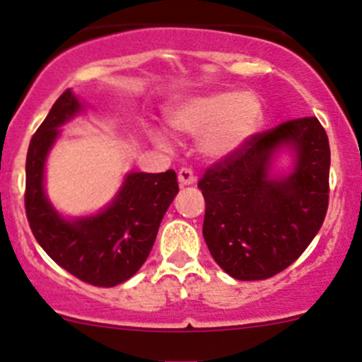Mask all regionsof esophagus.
<instances>
[{
    "label": "esophagus",
    "instance_id": "34e87169",
    "mask_svg": "<svg viewBox=\"0 0 362 362\" xmlns=\"http://www.w3.org/2000/svg\"><path fill=\"white\" fill-rule=\"evenodd\" d=\"M178 182L180 185H192L196 182V175L191 168H180L178 170Z\"/></svg>",
    "mask_w": 362,
    "mask_h": 362
}]
</instances>
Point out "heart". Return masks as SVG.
Listing matches in <instances>:
<instances>
[{
  "instance_id": "obj_1",
  "label": "heart",
  "mask_w": 362,
  "mask_h": 362,
  "mask_svg": "<svg viewBox=\"0 0 362 362\" xmlns=\"http://www.w3.org/2000/svg\"><path fill=\"white\" fill-rule=\"evenodd\" d=\"M262 107L252 93H215L189 98L168 108L171 127L185 134H199V147L211 159L235 154L257 129ZM164 144L163 136H156Z\"/></svg>"
}]
</instances>
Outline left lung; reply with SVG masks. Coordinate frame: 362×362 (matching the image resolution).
I'll return each mask as SVG.
<instances>
[{"label":"left lung","mask_w":362,"mask_h":362,"mask_svg":"<svg viewBox=\"0 0 362 362\" xmlns=\"http://www.w3.org/2000/svg\"><path fill=\"white\" fill-rule=\"evenodd\" d=\"M291 144L296 168L267 177L272 152ZM331 151L317 117L287 120L252 134L242 148L211 164L198 182L204 198L203 236L211 257L238 280H266L312 243L329 204Z\"/></svg>","instance_id":"8db88e82"}]
</instances>
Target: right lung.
I'll list each match as a JSON object with an SVG mask.
<instances>
[{"instance_id":"1","label":"right lung","mask_w":362,"mask_h":362,"mask_svg":"<svg viewBox=\"0 0 362 362\" xmlns=\"http://www.w3.org/2000/svg\"><path fill=\"white\" fill-rule=\"evenodd\" d=\"M82 103L66 89L29 141L25 158V217L36 242L73 276L96 287L126 282L147 261L168 206L178 192L177 173H131L107 210L69 222L43 192L45 158L66 120Z\"/></svg>"}]
</instances>
